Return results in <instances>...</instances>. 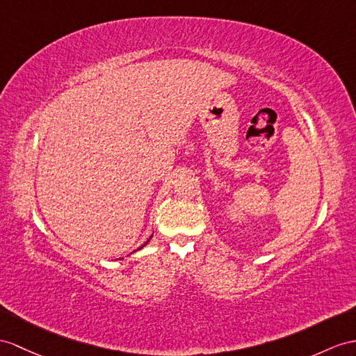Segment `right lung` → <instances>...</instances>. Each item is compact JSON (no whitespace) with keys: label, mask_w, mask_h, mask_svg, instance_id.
<instances>
[{"label":"right lung","mask_w":356,"mask_h":356,"mask_svg":"<svg viewBox=\"0 0 356 356\" xmlns=\"http://www.w3.org/2000/svg\"><path fill=\"white\" fill-rule=\"evenodd\" d=\"M149 240H151V237H149ZM149 240H148V241H149ZM148 241H146V243H148ZM146 243H145V245H146ZM145 245H142V246H140V248H138V249H142V248H143Z\"/></svg>","instance_id":"1"}]
</instances>
